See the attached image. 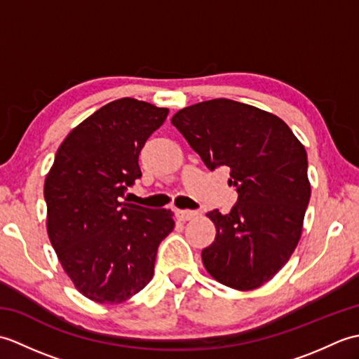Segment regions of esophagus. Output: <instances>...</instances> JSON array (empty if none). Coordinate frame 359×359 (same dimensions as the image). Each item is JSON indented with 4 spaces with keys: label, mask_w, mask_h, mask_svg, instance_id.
I'll use <instances>...</instances> for the list:
<instances>
[{
    "label": "esophagus",
    "mask_w": 359,
    "mask_h": 359,
    "mask_svg": "<svg viewBox=\"0 0 359 359\" xmlns=\"http://www.w3.org/2000/svg\"><path fill=\"white\" fill-rule=\"evenodd\" d=\"M175 215H177V217L180 220H184V222H185V220L194 219L197 216V212L191 211V210H177V211H175Z\"/></svg>",
    "instance_id": "1"
}]
</instances>
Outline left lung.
Returning a JSON list of instances; mask_svg holds the SVG:
<instances>
[{"label":"left lung","mask_w":359,"mask_h":359,"mask_svg":"<svg viewBox=\"0 0 359 359\" xmlns=\"http://www.w3.org/2000/svg\"><path fill=\"white\" fill-rule=\"evenodd\" d=\"M171 123L208 170L230 168L228 184L239 194L228 215H207L217 234L202 251L205 269L226 287H261L301 238L310 201L306 148L279 117L228 98L188 106Z\"/></svg>","instance_id":"8db88e82"}]
</instances>
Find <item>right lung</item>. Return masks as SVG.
Listing matches in <instances>:
<instances>
[{
  "mask_svg": "<svg viewBox=\"0 0 359 359\" xmlns=\"http://www.w3.org/2000/svg\"><path fill=\"white\" fill-rule=\"evenodd\" d=\"M166 108L135 98L104 104L60 144L44 182L48 234L63 270L90 301L120 304L147 287L171 210L128 203L139 154Z\"/></svg>",
  "mask_w": 359,
  "mask_h": 359,
  "instance_id": "1",
  "label": "right lung"
}]
</instances>
